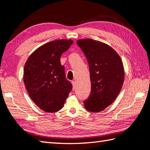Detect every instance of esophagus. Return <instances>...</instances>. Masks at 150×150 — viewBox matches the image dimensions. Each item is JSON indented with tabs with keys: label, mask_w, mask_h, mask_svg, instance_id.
Returning <instances> with one entry per match:
<instances>
[{
	"label": "esophagus",
	"mask_w": 150,
	"mask_h": 150,
	"mask_svg": "<svg viewBox=\"0 0 150 150\" xmlns=\"http://www.w3.org/2000/svg\"><path fill=\"white\" fill-rule=\"evenodd\" d=\"M71 84H72V85H73V90H74L75 89V88H76V82H75V81H72L71 82Z\"/></svg>",
	"instance_id": "esophagus-1"
}]
</instances>
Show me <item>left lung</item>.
Returning a JSON list of instances; mask_svg holds the SVG:
<instances>
[{"mask_svg": "<svg viewBox=\"0 0 150 150\" xmlns=\"http://www.w3.org/2000/svg\"><path fill=\"white\" fill-rule=\"evenodd\" d=\"M90 68L91 93L83 103L91 112H99L112 104L122 87L124 72L119 55L107 44L91 39L78 40Z\"/></svg>", "mask_w": 150, "mask_h": 150, "instance_id": "left-lung-1", "label": "left lung"}]
</instances>
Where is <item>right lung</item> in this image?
I'll return each instance as SVG.
<instances>
[{
  "mask_svg": "<svg viewBox=\"0 0 150 150\" xmlns=\"http://www.w3.org/2000/svg\"><path fill=\"white\" fill-rule=\"evenodd\" d=\"M72 43L66 39L47 42L35 51L25 64V86L35 104L46 112L61 110L72 90L60 60Z\"/></svg>",
  "mask_w": 150,
  "mask_h": 150,
  "instance_id": "add662e5",
  "label": "right lung"
}]
</instances>
